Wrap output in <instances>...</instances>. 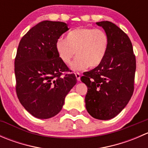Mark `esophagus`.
Returning <instances> with one entry per match:
<instances>
[{"instance_id": "esophagus-1", "label": "esophagus", "mask_w": 148, "mask_h": 148, "mask_svg": "<svg viewBox=\"0 0 148 148\" xmlns=\"http://www.w3.org/2000/svg\"><path fill=\"white\" fill-rule=\"evenodd\" d=\"M75 75H76V77H77V79L78 80V81H80V74L79 73L76 72Z\"/></svg>"}]
</instances>
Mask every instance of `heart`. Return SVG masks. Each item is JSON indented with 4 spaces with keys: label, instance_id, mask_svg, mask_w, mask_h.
I'll return each mask as SVG.
<instances>
[{
    "label": "heart",
    "instance_id": "b5f03b06",
    "mask_svg": "<svg viewBox=\"0 0 148 148\" xmlns=\"http://www.w3.org/2000/svg\"><path fill=\"white\" fill-rule=\"evenodd\" d=\"M109 47V38L105 31L92 28H78L68 33L66 39L60 38L55 44L59 59L73 70H82L99 66L105 58Z\"/></svg>",
    "mask_w": 148,
    "mask_h": 148
}]
</instances>
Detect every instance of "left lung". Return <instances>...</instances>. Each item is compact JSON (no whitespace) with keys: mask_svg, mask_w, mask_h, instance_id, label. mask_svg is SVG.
Instances as JSON below:
<instances>
[{"mask_svg":"<svg viewBox=\"0 0 148 148\" xmlns=\"http://www.w3.org/2000/svg\"><path fill=\"white\" fill-rule=\"evenodd\" d=\"M109 38L105 58L95 69L84 73L81 81L87 86L86 109L94 118L107 120L117 116L134 92L136 59L128 36L110 21L96 23Z\"/></svg>","mask_w":148,"mask_h":148,"instance_id":"obj_1","label":"left lung"}]
</instances>
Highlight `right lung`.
<instances>
[{
	"label": "right lung",
	"instance_id": "right-lung-1",
	"mask_svg": "<svg viewBox=\"0 0 148 148\" xmlns=\"http://www.w3.org/2000/svg\"><path fill=\"white\" fill-rule=\"evenodd\" d=\"M69 29L64 22L44 21L31 28L19 43L14 63L16 94L23 107L37 118L56 115L77 84L75 74H63L69 69L55 48Z\"/></svg>",
	"mask_w": 148,
	"mask_h": 148
}]
</instances>
